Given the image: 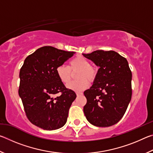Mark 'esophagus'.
<instances>
[{"label": "esophagus", "mask_w": 153, "mask_h": 153, "mask_svg": "<svg viewBox=\"0 0 153 153\" xmlns=\"http://www.w3.org/2000/svg\"><path fill=\"white\" fill-rule=\"evenodd\" d=\"M82 94H83L82 92H76V95L77 96V97H79V96L82 95Z\"/></svg>", "instance_id": "obj_1"}]
</instances>
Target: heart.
<instances>
[{"mask_svg":"<svg viewBox=\"0 0 153 153\" xmlns=\"http://www.w3.org/2000/svg\"><path fill=\"white\" fill-rule=\"evenodd\" d=\"M76 78L78 80L72 82L67 85L69 89L79 92L89 86L90 81L93 82L97 77V67L90 64V61L84 56H77L69 61L68 67L61 65L56 69V73L60 81L64 84L71 81L72 73L77 71Z\"/></svg>","mask_w":153,"mask_h":153,"instance_id":"b5f03b06","label":"heart"}]
</instances>
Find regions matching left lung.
Masks as SVG:
<instances>
[{
    "instance_id": "obj_1",
    "label": "left lung",
    "mask_w": 153,
    "mask_h": 153,
    "mask_svg": "<svg viewBox=\"0 0 153 153\" xmlns=\"http://www.w3.org/2000/svg\"><path fill=\"white\" fill-rule=\"evenodd\" d=\"M99 67L97 77L84 94V113L97 127H109L120 121L131 100V71L127 59L113 51L97 50L83 54Z\"/></svg>"
}]
</instances>
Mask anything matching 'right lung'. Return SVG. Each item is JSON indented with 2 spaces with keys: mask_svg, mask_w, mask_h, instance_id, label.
<instances>
[{
  "mask_svg": "<svg viewBox=\"0 0 153 153\" xmlns=\"http://www.w3.org/2000/svg\"><path fill=\"white\" fill-rule=\"evenodd\" d=\"M75 53L46 46L25 59L19 72L18 92L25 115L33 125L54 130L67 122L76 94L60 81L56 69Z\"/></svg>",
  "mask_w": 153,
  "mask_h": 153,
  "instance_id": "right-lung-1",
  "label": "right lung"
}]
</instances>
